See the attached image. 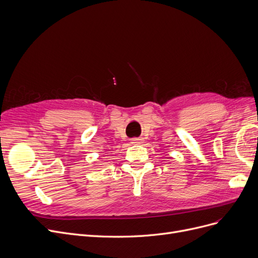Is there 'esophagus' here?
Masks as SVG:
<instances>
[{"mask_svg": "<svg viewBox=\"0 0 258 258\" xmlns=\"http://www.w3.org/2000/svg\"><path fill=\"white\" fill-rule=\"evenodd\" d=\"M140 141H141L140 139H138V138H134V139H132V140H131V143H132V144H138V143H140Z\"/></svg>", "mask_w": 258, "mask_h": 258, "instance_id": "esophagus-1", "label": "esophagus"}]
</instances>
